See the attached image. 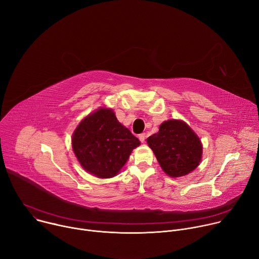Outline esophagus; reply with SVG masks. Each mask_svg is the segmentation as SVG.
Here are the masks:
<instances>
[{
  "mask_svg": "<svg viewBox=\"0 0 259 259\" xmlns=\"http://www.w3.org/2000/svg\"><path fill=\"white\" fill-rule=\"evenodd\" d=\"M145 139H146V134H145V133H143V134H140V135H139V140H140L142 143L145 142Z\"/></svg>",
  "mask_w": 259,
  "mask_h": 259,
  "instance_id": "obj_1",
  "label": "esophagus"
}]
</instances>
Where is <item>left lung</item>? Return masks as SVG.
<instances>
[{
    "label": "left lung",
    "instance_id": "8db88e82",
    "mask_svg": "<svg viewBox=\"0 0 259 259\" xmlns=\"http://www.w3.org/2000/svg\"><path fill=\"white\" fill-rule=\"evenodd\" d=\"M158 163L166 175L185 176L199 164L203 145L197 135L182 120L169 119L160 124L158 133L147 139Z\"/></svg>",
    "mask_w": 259,
    "mask_h": 259
}]
</instances>
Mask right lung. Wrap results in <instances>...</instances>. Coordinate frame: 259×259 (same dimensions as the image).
I'll return each mask as SVG.
<instances>
[{
	"mask_svg": "<svg viewBox=\"0 0 259 259\" xmlns=\"http://www.w3.org/2000/svg\"><path fill=\"white\" fill-rule=\"evenodd\" d=\"M139 145V139L108 108L86 116L72 136L73 151L81 166L103 179L116 176Z\"/></svg>",
	"mask_w": 259,
	"mask_h": 259,
	"instance_id": "1",
	"label": "right lung"
}]
</instances>
